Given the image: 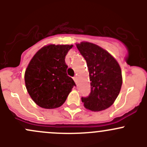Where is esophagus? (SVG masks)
Returning <instances> with one entry per match:
<instances>
[{
    "instance_id": "obj_1",
    "label": "esophagus",
    "mask_w": 147,
    "mask_h": 147,
    "mask_svg": "<svg viewBox=\"0 0 147 147\" xmlns=\"http://www.w3.org/2000/svg\"><path fill=\"white\" fill-rule=\"evenodd\" d=\"M73 80L74 81H75V82L76 83V84H78V78H77V77H74Z\"/></svg>"
}]
</instances>
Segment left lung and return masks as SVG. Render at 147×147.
I'll list each match as a JSON object with an SVG mask.
<instances>
[{
    "mask_svg": "<svg viewBox=\"0 0 147 147\" xmlns=\"http://www.w3.org/2000/svg\"><path fill=\"white\" fill-rule=\"evenodd\" d=\"M87 62L91 92L82 97L87 109L92 112L105 110L114 104L122 84L121 70L116 59L107 50L89 42L76 44Z\"/></svg>",
    "mask_w": 147,
    "mask_h": 147,
    "instance_id": "obj_1",
    "label": "left lung"
}]
</instances>
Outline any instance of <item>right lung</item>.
<instances>
[{"mask_svg":"<svg viewBox=\"0 0 147 147\" xmlns=\"http://www.w3.org/2000/svg\"><path fill=\"white\" fill-rule=\"evenodd\" d=\"M72 47V45H45L30 61L25 72L26 87L32 100L40 107H60L75 85L67 74V65L65 61Z\"/></svg>","mask_w":147,"mask_h":147,"instance_id":"1","label":"right lung"}]
</instances>
